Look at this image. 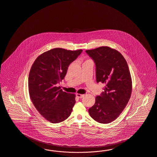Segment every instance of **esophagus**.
Segmentation results:
<instances>
[{"label": "esophagus", "mask_w": 157, "mask_h": 157, "mask_svg": "<svg viewBox=\"0 0 157 157\" xmlns=\"http://www.w3.org/2000/svg\"><path fill=\"white\" fill-rule=\"evenodd\" d=\"M76 96L78 98H82L83 97V94H79V93H77L76 94Z\"/></svg>", "instance_id": "34e87169"}]
</instances>
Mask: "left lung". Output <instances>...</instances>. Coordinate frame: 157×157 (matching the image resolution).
<instances>
[{"label": "left lung", "mask_w": 157, "mask_h": 157, "mask_svg": "<svg viewBox=\"0 0 157 157\" xmlns=\"http://www.w3.org/2000/svg\"><path fill=\"white\" fill-rule=\"evenodd\" d=\"M86 52L96 64V81L105 85L104 92L96 98L89 113L98 122L108 124L119 117L131 96L132 81L129 67L120 52L108 46Z\"/></svg>", "instance_id": "1"}]
</instances>
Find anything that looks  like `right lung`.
Returning <instances> with one entry per match:
<instances>
[{
    "label": "right lung",
    "mask_w": 157,
    "mask_h": 157,
    "mask_svg": "<svg viewBox=\"0 0 157 157\" xmlns=\"http://www.w3.org/2000/svg\"><path fill=\"white\" fill-rule=\"evenodd\" d=\"M82 52L81 49H51L39 55L31 68L30 98L40 114L53 124L65 121L72 113L75 94L63 92L57 84L64 78L68 66Z\"/></svg>",
    "instance_id": "right-lung-1"
}]
</instances>
